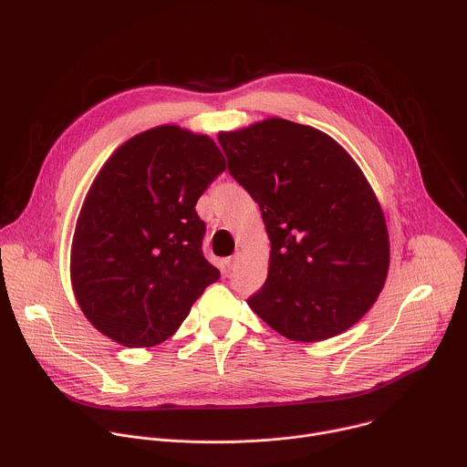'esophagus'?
Wrapping results in <instances>:
<instances>
[{
    "instance_id": "1",
    "label": "esophagus",
    "mask_w": 467,
    "mask_h": 467,
    "mask_svg": "<svg viewBox=\"0 0 467 467\" xmlns=\"http://www.w3.org/2000/svg\"><path fill=\"white\" fill-rule=\"evenodd\" d=\"M240 253H234L233 256H229L227 260H225V268H227V272H233L234 268H236V265L240 264Z\"/></svg>"
}]
</instances>
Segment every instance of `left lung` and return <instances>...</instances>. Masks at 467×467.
<instances>
[{
    "mask_svg": "<svg viewBox=\"0 0 467 467\" xmlns=\"http://www.w3.org/2000/svg\"><path fill=\"white\" fill-rule=\"evenodd\" d=\"M218 142L272 240L268 279L247 305L290 340L338 337L377 301L389 265L364 173L325 132L290 119L220 132Z\"/></svg>",
    "mask_w": 467,
    "mask_h": 467,
    "instance_id": "1",
    "label": "left lung"
}]
</instances>
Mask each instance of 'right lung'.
Returning <instances> with one entry per match:
<instances>
[{
    "label": "right lung",
    "mask_w": 467,
    "mask_h": 467,
    "mask_svg": "<svg viewBox=\"0 0 467 467\" xmlns=\"http://www.w3.org/2000/svg\"><path fill=\"white\" fill-rule=\"evenodd\" d=\"M225 170L214 140L162 125L132 137L92 182L72 244V286L88 321L127 348L181 327L220 279L195 203Z\"/></svg>",
    "instance_id": "1"
}]
</instances>
